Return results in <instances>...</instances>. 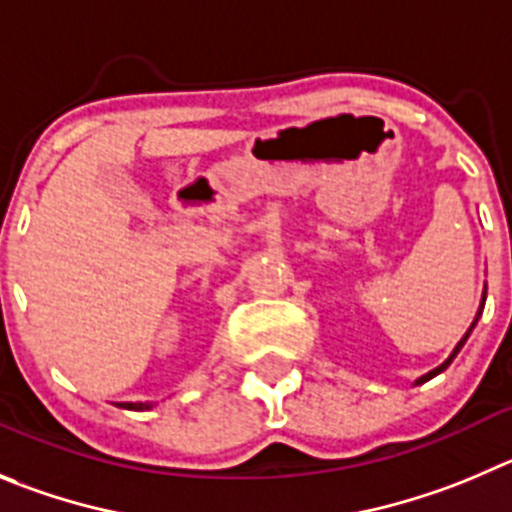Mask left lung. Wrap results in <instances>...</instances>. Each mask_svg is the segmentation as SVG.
Wrapping results in <instances>:
<instances>
[{"label":"left lung","mask_w":512,"mask_h":512,"mask_svg":"<svg viewBox=\"0 0 512 512\" xmlns=\"http://www.w3.org/2000/svg\"><path fill=\"white\" fill-rule=\"evenodd\" d=\"M482 305H485V293H482ZM482 305H480V308H482ZM477 318H480V313H477ZM477 318H475V321H472L470 331H472V328H475ZM470 331H467V333H465V338H462V341H460V343H457V346H455V351H452V356H450V358H447V361H444V364H442V366H437V369H434V371H429V374H427V376H422V379H417V384H424V381H427V379H432V376H437V374H439V371H444V369H447V366H450V364H452V358H455V356H457V353H460V348H462V346H465V341H467V336H470Z\"/></svg>","instance_id":"obj_1"}]
</instances>
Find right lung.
<instances>
[{
    "label": "right lung",
    "mask_w": 512,
    "mask_h": 512,
    "mask_svg": "<svg viewBox=\"0 0 512 512\" xmlns=\"http://www.w3.org/2000/svg\"><path fill=\"white\" fill-rule=\"evenodd\" d=\"M123 409H148L151 404H121Z\"/></svg>",
    "instance_id": "add662e5"
}]
</instances>
